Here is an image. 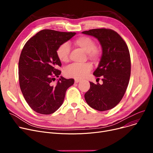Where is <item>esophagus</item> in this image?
Here are the masks:
<instances>
[{
    "mask_svg": "<svg viewBox=\"0 0 153 153\" xmlns=\"http://www.w3.org/2000/svg\"><path fill=\"white\" fill-rule=\"evenodd\" d=\"M81 82V79H78V78H76L75 79V82L76 83H79V82Z\"/></svg>",
    "mask_w": 153,
    "mask_h": 153,
    "instance_id": "obj_1",
    "label": "esophagus"
}]
</instances>
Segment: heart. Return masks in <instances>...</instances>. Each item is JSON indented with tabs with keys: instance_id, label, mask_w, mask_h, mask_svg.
Masks as SVG:
<instances>
[{
	"instance_id": "1",
	"label": "heart",
	"mask_w": 153,
	"mask_h": 153,
	"mask_svg": "<svg viewBox=\"0 0 153 153\" xmlns=\"http://www.w3.org/2000/svg\"><path fill=\"white\" fill-rule=\"evenodd\" d=\"M75 46L80 48L87 53L88 57L96 60L100 56V52L96 48V44L93 39L88 36H81L74 41ZM70 46L67 43L61 44L57 48V55L62 62H67L69 60ZM92 69V65L89 63L84 64H72L65 70V74L67 76L78 79L86 76Z\"/></svg>"
}]
</instances>
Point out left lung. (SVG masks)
<instances>
[{"instance_id":"1","label":"left lung","mask_w":153,"mask_h":153,"mask_svg":"<svg viewBox=\"0 0 153 153\" xmlns=\"http://www.w3.org/2000/svg\"><path fill=\"white\" fill-rule=\"evenodd\" d=\"M100 41L102 56L93 75L102 77V84L90 82L85 94L87 104L99 111L110 110L122 100L127 88L131 73V61L127 45L114 30L93 29L82 32Z\"/></svg>"}]
</instances>
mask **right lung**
Masks as SVG:
<instances>
[{"label": "right lung", "instance_id": "add662e5", "mask_svg": "<svg viewBox=\"0 0 153 153\" xmlns=\"http://www.w3.org/2000/svg\"><path fill=\"white\" fill-rule=\"evenodd\" d=\"M76 33L43 30L26 42L19 62L20 86L26 101L39 114H51L64 102L67 89L73 85V78L60 76L62 64L57 48Z\"/></svg>", "mask_w": 153, "mask_h": 153}]
</instances>
